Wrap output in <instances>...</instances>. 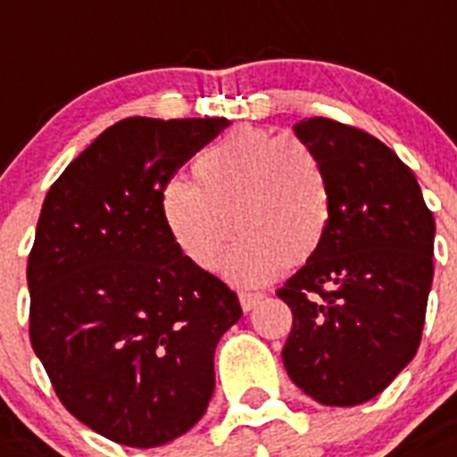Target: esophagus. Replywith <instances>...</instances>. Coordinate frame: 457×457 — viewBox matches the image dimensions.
<instances>
[{
    "mask_svg": "<svg viewBox=\"0 0 457 457\" xmlns=\"http://www.w3.org/2000/svg\"><path fill=\"white\" fill-rule=\"evenodd\" d=\"M261 300H262V293H246V291L239 293V305L244 312H251Z\"/></svg>",
    "mask_w": 457,
    "mask_h": 457,
    "instance_id": "1",
    "label": "esophagus"
}]
</instances>
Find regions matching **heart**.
Masks as SVG:
<instances>
[{
    "instance_id": "b5f03b06",
    "label": "heart",
    "mask_w": 457,
    "mask_h": 457,
    "mask_svg": "<svg viewBox=\"0 0 457 457\" xmlns=\"http://www.w3.org/2000/svg\"><path fill=\"white\" fill-rule=\"evenodd\" d=\"M195 183L166 180L162 218L178 251L199 270H216L232 239L225 277L258 287L317 255L333 213L331 178L307 143L239 126L199 152Z\"/></svg>"
}]
</instances>
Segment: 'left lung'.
Wrapping results in <instances>:
<instances>
[{"mask_svg":"<svg viewBox=\"0 0 457 457\" xmlns=\"http://www.w3.org/2000/svg\"><path fill=\"white\" fill-rule=\"evenodd\" d=\"M293 131L324 162L331 228L277 291L293 328L288 378L324 406H357L395 380L420 345L434 277V216L413 170L370 133L312 117Z\"/></svg>","mask_w":457,"mask_h":457,"instance_id":"8db88e82","label":"left lung"}]
</instances>
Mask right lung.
Segmentation results:
<instances>
[{
    "label": "right lung",
    "instance_id": "1",
    "mask_svg": "<svg viewBox=\"0 0 457 457\" xmlns=\"http://www.w3.org/2000/svg\"><path fill=\"white\" fill-rule=\"evenodd\" d=\"M228 120L129 117L51 185L28 261L29 340L62 406L131 448L206 413L237 293L170 239L159 195Z\"/></svg>",
    "mask_w": 457,
    "mask_h": 457
}]
</instances>
